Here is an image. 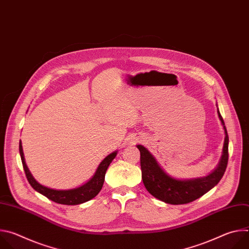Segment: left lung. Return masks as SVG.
Wrapping results in <instances>:
<instances>
[{
  "mask_svg": "<svg viewBox=\"0 0 249 249\" xmlns=\"http://www.w3.org/2000/svg\"><path fill=\"white\" fill-rule=\"evenodd\" d=\"M219 118L224 125L226 138L222 160L219 166L210 175L191 180H177L168 176L158 164L155 158L143 146L138 145L141 153L142 179L146 189L157 199L167 204L180 205L195 201L216 186L227 169L229 160V136L224 119L218 110Z\"/></svg>",
  "mask_w": 249,
  "mask_h": 249,
  "instance_id": "left-lung-1",
  "label": "left lung"
}]
</instances>
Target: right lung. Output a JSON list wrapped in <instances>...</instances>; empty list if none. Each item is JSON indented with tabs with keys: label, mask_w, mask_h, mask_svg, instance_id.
Returning <instances> with one entry per match:
<instances>
[{
	"label": "right lung",
	"mask_w": 249,
	"mask_h": 249,
	"mask_svg": "<svg viewBox=\"0 0 249 249\" xmlns=\"http://www.w3.org/2000/svg\"><path fill=\"white\" fill-rule=\"evenodd\" d=\"M19 154L22 161V166L25 172V176L29 182V184L32 186V188L39 192L40 194L44 195L48 199L58 203V204H63V205H79L82 203H85L92 198H94L99 191L102 188L103 182H104V177H105V172L107 170L110 162L114 160L116 157V152L110 154L109 156L106 157L98 165L97 170L94 174L92 178L86 183L85 185L76 188V189H71V190H54L50 189L48 187H45L41 184H39L36 180H35L31 173L29 172L25 161H24V157H23V152H22V146L21 143L19 142Z\"/></svg>",
	"instance_id": "obj_1"
}]
</instances>
